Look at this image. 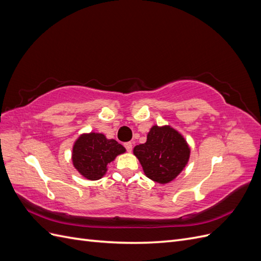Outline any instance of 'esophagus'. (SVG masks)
Wrapping results in <instances>:
<instances>
[{"label": "esophagus", "instance_id": "obj_1", "mask_svg": "<svg viewBox=\"0 0 261 261\" xmlns=\"http://www.w3.org/2000/svg\"><path fill=\"white\" fill-rule=\"evenodd\" d=\"M124 147L126 148V150H127L128 152H130L132 150H133V144L130 143V141H128V143H125V144H124Z\"/></svg>", "mask_w": 261, "mask_h": 261}]
</instances>
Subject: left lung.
<instances>
[{
  "mask_svg": "<svg viewBox=\"0 0 261 261\" xmlns=\"http://www.w3.org/2000/svg\"><path fill=\"white\" fill-rule=\"evenodd\" d=\"M189 149L186 140L171 126H152L147 141L134 148L145 174L156 183L174 179L188 162Z\"/></svg>",
  "mask_w": 261,
  "mask_h": 261,
  "instance_id": "1",
  "label": "left lung"
}]
</instances>
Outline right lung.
<instances>
[{"instance_id":"obj_1","label":"right lung","mask_w":261,"mask_h":261,"mask_svg":"<svg viewBox=\"0 0 261 261\" xmlns=\"http://www.w3.org/2000/svg\"><path fill=\"white\" fill-rule=\"evenodd\" d=\"M125 148L114 139H107L103 134H84L73 147V164L81 174L97 180L106 174L107 167L115 156L124 153Z\"/></svg>"}]
</instances>
